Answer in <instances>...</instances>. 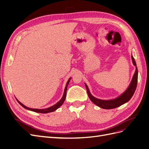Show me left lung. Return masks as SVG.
Returning a JSON list of instances; mask_svg holds the SVG:
<instances>
[{"mask_svg": "<svg viewBox=\"0 0 149 149\" xmlns=\"http://www.w3.org/2000/svg\"><path fill=\"white\" fill-rule=\"evenodd\" d=\"M131 58H132V60L134 65L136 66V71H135V73L133 76L132 79L131 81V82H130L129 86L127 88V89L125 90V91L124 93H123L120 96H119L117 98L113 99V100H100V99L94 97L93 96L91 95V94L90 93L88 86L85 84L88 96L90 100H91V101L94 104H95L96 105L102 108V109H114V108L118 107L121 105H123L125 102H128L130 100V98L132 97L133 94L136 89L137 84V79H138V70H137V68L136 66H137L136 63L135 61V60L132 55Z\"/></svg>", "mask_w": 149, "mask_h": 149, "instance_id": "1", "label": "left lung"}]
</instances>
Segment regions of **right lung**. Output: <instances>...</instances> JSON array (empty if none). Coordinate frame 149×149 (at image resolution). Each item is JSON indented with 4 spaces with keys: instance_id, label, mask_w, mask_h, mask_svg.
<instances>
[{
    "instance_id": "1",
    "label": "right lung",
    "mask_w": 149,
    "mask_h": 149,
    "mask_svg": "<svg viewBox=\"0 0 149 149\" xmlns=\"http://www.w3.org/2000/svg\"><path fill=\"white\" fill-rule=\"evenodd\" d=\"M71 79V78L68 79V82L66 84V87L65 88V91H64V94H63V96L62 98L61 99V100L58 101L56 104H55V105H53L51 107H49L48 108H47V109H32V108H30V107H27L26 106H24L23 104H22L20 101H18L17 100V101L18 102H19L20 104L22 106L24 107L25 109H26L28 110H30V111H33V112H39V113H48V112H53L56 111L58 108H59L63 104L65 100V98H66V91H67V87H68V85L69 83H70V81Z\"/></svg>"
}]
</instances>
